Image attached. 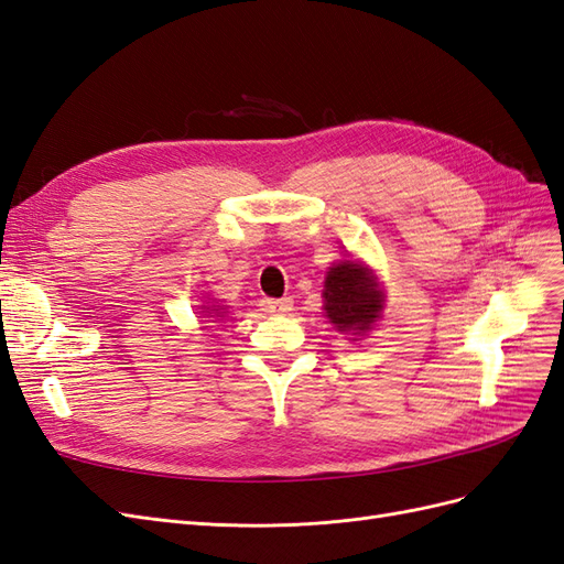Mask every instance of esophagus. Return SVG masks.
<instances>
[{"mask_svg":"<svg viewBox=\"0 0 564 564\" xmlns=\"http://www.w3.org/2000/svg\"><path fill=\"white\" fill-rule=\"evenodd\" d=\"M292 305H294L292 299H263L261 301V308L270 315H284L292 311Z\"/></svg>","mask_w":564,"mask_h":564,"instance_id":"1","label":"esophagus"}]
</instances>
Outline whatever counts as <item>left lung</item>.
Segmentation results:
<instances>
[{"label":"left lung","mask_w":564,"mask_h":564,"mask_svg":"<svg viewBox=\"0 0 564 564\" xmlns=\"http://www.w3.org/2000/svg\"><path fill=\"white\" fill-rule=\"evenodd\" d=\"M324 311L338 332L369 329L383 311L377 280L355 261L336 263L324 280Z\"/></svg>","instance_id":"1"}]
</instances>
